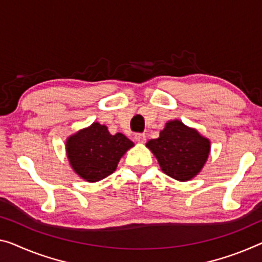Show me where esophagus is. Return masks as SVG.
<instances>
[{
  "label": "esophagus",
  "instance_id": "1",
  "mask_svg": "<svg viewBox=\"0 0 262 262\" xmlns=\"http://www.w3.org/2000/svg\"><path fill=\"white\" fill-rule=\"evenodd\" d=\"M135 140L139 144H144L145 142H146V136H145L144 134H137L135 136Z\"/></svg>",
  "mask_w": 262,
  "mask_h": 262
}]
</instances>
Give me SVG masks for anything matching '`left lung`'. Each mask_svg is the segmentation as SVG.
<instances>
[{"label":"left lung","mask_w":262,"mask_h":262,"mask_svg":"<svg viewBox=\"0 0 262 262\" xmlns=\"http://www.w3.org/2000/svg\"><path fill=\"white\" fill-rule=\"evenodd\" d=\"M165 174L178 182H187L198 176L211 152L210 139L179 119L165 124L159 137L146 143Z\"/></svg>","instance_id":"8db88e82"}]
</instances>
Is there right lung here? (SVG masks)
I'll return each instance as SVG.
<instances>
[{
  "label": "right lung",
  "mask_w": 262,
  "mask_h": 262,
  "mask_svg": "<svg viewBox=\"0 0 262 262\" xmlns=\"http://www.w3.org/2000/svg\"><path fill=\"white\" fill-rule=\"evenodd\" d=\"M135 144L123 134L111 135L98 122L80 128L67 138L66 151L70 166L79 178L99 182L116 171L118 163Z\"/></svg>",
  "instance_id": "add662e5"
}]
</instances>
